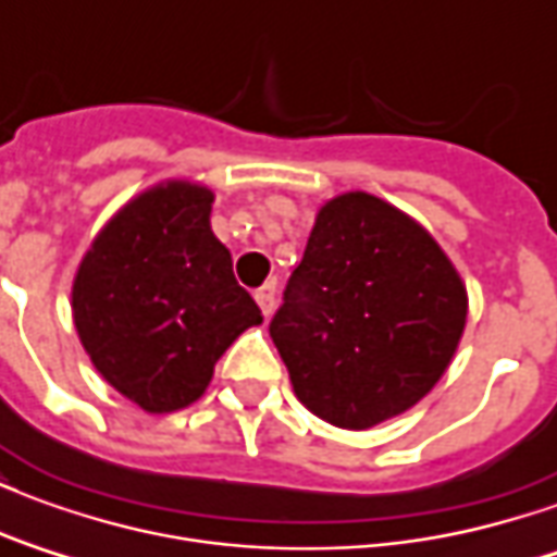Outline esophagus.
Segmentation results:
<instances>
[{
  "instance_id": "esophagus-1",
  "label": "esophagus",
  "mask_w": 557,
  "mask_h": 557,
  "mask_svg": "<svg viewBox=\"0 0 557 557\" xmlns=\"http://www.w3.org/2000/svg\"><path fill=\"white\" fill-rule=\"evenodd\" d=\"M274 301H277V286H274V283H265V286L256 289V304L262 307V313L265 315L274 313Z\"/></svg>"
}]
</instances>
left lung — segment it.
Masks as SVG:
<instances>
[{
	"mask_svg": "<svg viewBox=\"0 0 557 557\" xmlns=\"http://www.w3.org/2000/svg\"><path fill=\"white\" fill-rule=\"evenodd\" d=\"M466 315V286L430 232L351 190L319 208L268 331L315 418L370 430L430 394Z\"/></svg>",
	"mask_w": 557,
	"mask_h": 557,
	"instance_id": "obj_1",
	"label": "left lung"
}]
</instances>
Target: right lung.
Returning a JSON list of instances; mask_svg holds the SVG:
<instances>
[{"label":"right lung","instance_id":"add662e5","mask_svg":"<svg viewBox=\"0 0 557 557\" xmlns=\"http://www.w3.org/2000/svg\"><path fill=\"white\" fill-rule=\"evenodd\" d=\"M214 194L166 182L131 199L91 242L71 289L95 370L151 414L206 394L220 355L262 322L211 232Z\"/></svg>","mask_w":557,"mask_h":557}]
</instances>
